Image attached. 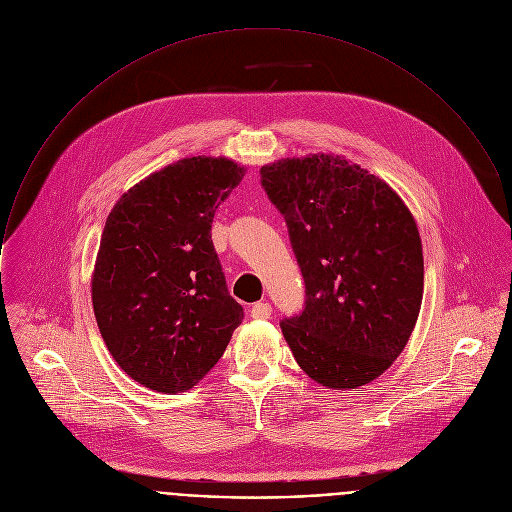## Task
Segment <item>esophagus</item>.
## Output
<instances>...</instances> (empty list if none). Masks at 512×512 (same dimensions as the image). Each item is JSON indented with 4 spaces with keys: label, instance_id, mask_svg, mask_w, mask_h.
I'll return each mask as SVG.
<instances>
[{
    "label": "esophagus",
    "instance_id": "obj_1",
    "mask_svg": "<svg viewBox=\"0 0 512 512\" xmlns=\"http://www.w3.org/2000/svg\"><path fill=\"white\" fill-rule=\"evenodd\" d=\"M250 316H252L254 320H268V318L272 316V306H270L268 302H258V304L252 306Z\"/></svg>",
    "mask_w": 512,
    "mask_h": 512
}]
</instances>
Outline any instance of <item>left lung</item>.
Here are the masks:
<instances>
[{"label":"left lung","instance_id":"obj_1","mask_svg":"<svg viewBox=\"0 0 512 512\" xmlns=\"http://www.w3.org/2000/svg\"><path fill=\"white\" fill-rule=\"evenodd\" d=\"M286 220L306 284L298 316L280 322L298 365L318 383L355 389L403 351L423 298V252L403 200L334 155L260 169Z\"/></svg>","mask_w":512,"mask_h":512}]
</instances>
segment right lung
Returning <instances> with one entry per match:
<instances>
[{
  "mask_svg": "<svg viewBox=\"0 0 512 512\" xmlns=\"http://www.w3.org/2000/svg\"><path fill=\"white\" fill-rule=\"evenodd\" d=\"M242 176L222 157L182 159L125 192L105 222L91 282L97 326L119 367L149 389H190L244 320L210 234Z\"/></svg>",
  "mask_w": 512,
  "mask_h": 512,
  "instance_id": "right-lung-1",
  "label": "right lung"
}]
</instances>
